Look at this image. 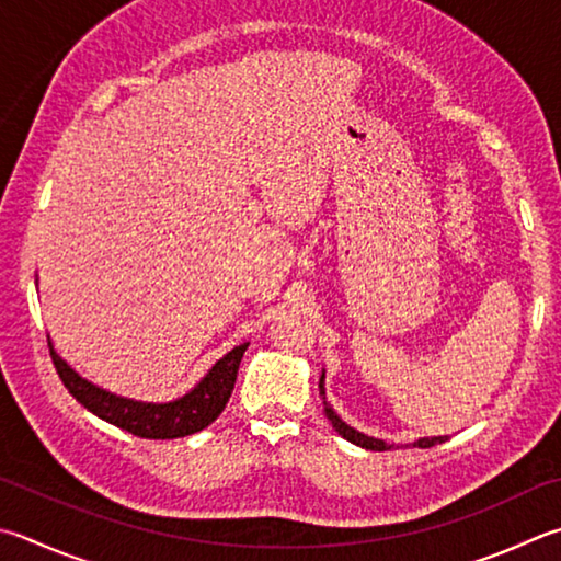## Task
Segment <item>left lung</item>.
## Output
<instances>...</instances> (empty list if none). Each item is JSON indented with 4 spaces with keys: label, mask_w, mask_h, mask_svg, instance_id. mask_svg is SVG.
Masks as SVG:
<instances>
[{
    "label": "left lung",
    "mask_w": 561,
    "mask_h": 561,
    "mask_svg": "<svg viewBox=\"0 0 561 561\" xmlns=\"http://www.w3.org/2000/svg\"><path fill=\"white\" fill-rule=\"evenodd\" d=\"M323 380H325V373H321V380H319V390H321V394H323V412H325V416H329V422L333 424V430L339 432L343 439H348L351 444H355V446H363V449H370V451H390L392 449V444H387V442H382V439H375V436H368V434H363V432H358V430H353V426H348L345 424L339 414L333 412V407L325 402V387H323ZM446 439H449V436H424V439H420V442H414V446H420V449H430V446H434V444H444Z\"/></svg>",
    "instance_id": "8db88e82"
}]
</instances>
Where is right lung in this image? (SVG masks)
<instances>
[{"mask_svg": "<svg viewBox=\"0 0 561 561\" xmlns=\"http://www.w3.org/2000/svg\"><path fill=\"white\" fill-rule=\"evenodd\" d=\"M50 360L56 365L58 378L64 380L68 392L93 412L100 420L119 426L141 439H179V436L196 434L206 430L210 422H216L220 412L226 410L232 387H236L238 368L242 355L248 351V343L236 345L230 353L213 365L196 387L179 400L171 402H137L129 397L112 394L103 387L88 382L85 378L70 368L54 351V343L48 339Z\"/></svg>", "mask_w": 561, "mask_h": 561, "instance_id": "1", "label": "right lung"}]
</instances>
